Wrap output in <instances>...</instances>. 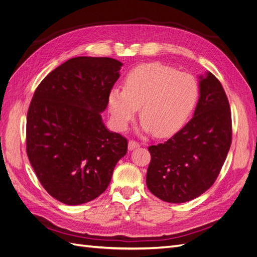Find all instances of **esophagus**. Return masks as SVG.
Listing matches in <instances>:
<instances>
[{
    "label": "esophagus",
    "mask_w": 257,
    "mask_h": 257,
    "mask_svg": "<svg viewBox=\"0 0 257 257\" xmlns=\"http://www.w3.org/2000/svg\"><path fill=\"white\" fill-rule=\"evenodd\" d=\"M139 146V143H137L136 141H130L128 142V150H134L136 149V148H138Z\"/></svg>",
    "instance_id": "34e87169"
}]
</instances>
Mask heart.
<instances>
[{"label":"heart","instance_id":"1","mask_svg":"<svg viewBox=\"0 0 257 257\" xmlns=\"http://www.w3.org/2000/svg\"><path fill=\"white\" fill-rule=\"evenodd\" d=\"M198 96V85L190 74L150 62L125 76L123 90L112 89L108 109L119 130L126 128L139 108L143 130L157 137L174 134L188 119Z\"/></svg>","mask_w":257,"mask_h":257}]
</instances>
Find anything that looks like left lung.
Listing matches in <instances>:
<instances>
[{"label":"left lung","mask_w":257,"mask_h":257,"mask_svg":"<svg viewBox=\"0 0 257 257\" xmlns=\"http://www.w3.org/2000/svg\"><path fill=\"white\" fill-rule=\"evenodd\" d=\"M199 94L194 116L184 127L167 142L148 148L147 186L167 203H185L211 188L229 151V103L213 74L200 76Z\"/></svg>","instance_id":"left-lung-1"}]
</instances>
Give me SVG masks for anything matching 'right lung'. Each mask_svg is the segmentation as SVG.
<instances>
[{"mask_svg": "<svg viewBox=\"0 0 257 257\" xmlns=\"http://www.w3.org/2000/svg\"><path fill=\"white\" fill-rule=\"evenodd\" d=\"M121 62L78 57L66 61L36 88L27 116V153L38 180L66 205L98 197L114 166L127 152V139L102 121Z\"/></svg>", "mask_w": 257, "mask_h": 257, "instance_id": "add662e5", "label": "right lung"}]
</instances>
